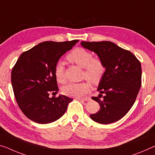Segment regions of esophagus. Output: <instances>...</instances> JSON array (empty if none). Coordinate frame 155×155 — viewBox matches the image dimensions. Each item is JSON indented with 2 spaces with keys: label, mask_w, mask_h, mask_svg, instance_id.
Here are the masks:
<instances>
[{
  "label": "esophagus",
  "mask_w": 155,
  "mask_h": 155,
  "mask_svg": "<svg viewBox=\"0 0 155 155\" xmlns=\"http://www.w3.org/2000/svg\"><path fill=\"white\" fill-rule=\"evenodd\" d=\"M79 100H80V101H89L90 100H91V98H90L89 97H85V98H80Z\"/></svg>",
  "instance_id": "esophagus-1"
}]
</instances>
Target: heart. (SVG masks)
I'll list each match as a JSON object with an SVG mask.
<instances>
[{
    "label": "heart",
    "instance_id": "obj_1",
    "mask_svg": "<svg viewBox=\"0 0 155 155\" xmlns=\"http://www.w3.org/2000/svg\"><path fill=\"white\" fill-rule=\"evenodd\" d=\"M67 59L83 68L82 79L87 80L95 85L101 82L105 72V66L101 58H94L92 53L82 48H77L68 54ZM54 75L58 82L60 84L66 82L65 68L61 61L56 63ZM89 89L90 85L87 82L69 83L63 87L62 92L66 96L80 97L87 94Z\"/></svg>",
    "mask_w": 155,
    "mask_h": 155
}]
</instances>
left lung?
<instances>
[{
	"label": "left lung",
	"instance_id": "1",
	"mask_svg": "<svg viewBox=\"0 0 155 155\" xmlns=\"http://www.w3.org/2000/svg\"><path fill=\"white\" fill-rule=\"evenodd\" d=\"M81 45L95 52L106 69L97 88L100 95L104 94L103 100L92 97L101 107L90 117L101 124L116 122L126 115L137 99L141 86V62L130 51L113 42L82 41Z\"/></svg>",
	"mask_w": 155,
	"mask_h": 155
}]
</instances>
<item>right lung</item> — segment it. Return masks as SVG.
<instances>
[{"mask_svg":"<svg viewBox=\"0 0 155 155\" xmlns=\"http://www.w3.org/2000/svg\"><path fill=\"white\" fill-rule=\"evenodd\" d=\"M78 42L44 41L23 52L12 70L11 80L16 101L22 112L40 124L53 123L66 112L72 98L58 94L54 68L59 59Z\"/></svg>","mask_w":155,"mask_h":155,"instance_id":"obj_1","label":"right lung"}]
</instances>
